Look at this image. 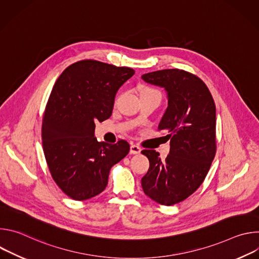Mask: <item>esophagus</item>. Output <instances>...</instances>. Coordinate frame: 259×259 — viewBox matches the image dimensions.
<instances>
[{"mask_svg": "<svg viewBox=\"0 0 259 259\" xmlns=\"http://www.w3.org/2000/svg\"><path fill=\"white\" fill-rule=\"evenodd\" d=\"M140 152H141V149H140V147H139L138 145H136V144H131V146H130V153H131V154L137 155V154H140Z\"/></svg>", "mask_w": 259, "mask_h": 259, "instance_id": "34e87169", "label": "esophagus"}]
</instances>
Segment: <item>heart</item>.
Listing matches in <instances>:
<instances>
[{"instance_id": "heart-1", "label": "heart", "mask_w": 259, "mask_h": 259, "mask_svg": "<svg viewBox=\"0 0 259 259\" xmlns=\"http://www.w3.org/2000/svg\"><path fill=\"white\" fill-rule=\"evenodd\" d=\"M144 93H159V92L150 87H142L140 90V94H144Z\"/></svg>"}]
</instances>
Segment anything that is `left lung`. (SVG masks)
<instances>
[{"label": "left lung", "instance_id": "obj_1", "mask_svg": "<svg viewBox=\"0 0 259 259\" xmlns=\"http://www.w3.org/2000/svg\"><path fill=\"white\" fill-rule=\"evenodd\" d=\"M141 78L166 91L168 106L158 129L170 139L166 160L154 150L141 152L150 161L141 186L147 197L171 206L195 193L210 169L216 152V108L204 82L188 71L163 69Z\"/></svg>", "mask_w": 259, "mask_h": 259}]
</instances>
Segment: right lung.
<instances>
[{"label":"right lung","mask_w":259,"mask_h":259,"mask_svg":"<svg viewBox=\"0 0 259 259\" xmlns=\"http://www.w3.org/2000/svg\"><path fill=\"white\" fill-rule=\"evenodd\" d=\"M133 75L130 67L83 60L64 69L53 86L43 118V150L54 181L73 200L103 192L110 168L129 153L127 141L99 142L94 132L95 121L112 116L118 90Z\"/></svg>","instance_id":"obj_1"}]
</instances>
